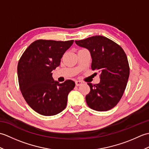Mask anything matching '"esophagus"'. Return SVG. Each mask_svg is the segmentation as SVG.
<instances>
[{"label": "esophagus", "mask_w": 149, "mask_h": 149, "mask_svg": "<svg viewBox=\"0 0 149 149\" xmlns=\"http://www.w3.org/2000/svg\"><path fill=\"white\" fill-rule=\"evenodd\" d=\"M82 84H83V82H82V81H75V85H76L77 86H80V85H81Z\"/></svg>", "instance_id": "esophagus-1"}]
</instances>
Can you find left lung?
Segmentation results:
<instances>
[{"label":"left lung","mask_w":149,"mask_h":149,"mask_svg":"<svg viewBox=\"0 0 149 149\" xmlns=\"http://www.w3.org/2000/svg\"><path fill=\"white\" fill-rule=\"evenodd\" d=\"M77 45L90 52L91 69L100 74V83L92 84L86 101L91 109L106 111L121 99L129 76V65L124 50L113 41L102 36L75 40ZM97 74V73H95Z\"/></svg>","instance_id":"8db88e82"}]
</instances>
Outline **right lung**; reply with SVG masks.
Listing matches in <instances>:
<instances>
[{
  "instance_id": "add662e5",
  "label": "right lung",
  "mask_w": 149,
  "mask_h": 149,
  "mask_svg": "<svg viewBox=\"0 0 149 149\" xmlns=\"http://www.w3.org/2000/svg\"><path fill=\"white\" fill-rule=\"evenodd\" d=\"M73 43L74 40H38L19 60L17 72L22 94L28 105L40 115H55L65 109L75 83L54 81L52 72L59 66L63 55Z\"/></svg>"
}]
</instances>
